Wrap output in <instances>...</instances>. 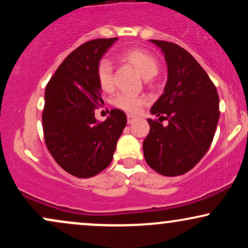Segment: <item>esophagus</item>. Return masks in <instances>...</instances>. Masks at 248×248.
Here are the masks:
<instances>
[{
	"label": "esophagus",
	"instance_id": "esophagus-1",
	"mask_svg": "<svg viewBox=\"0 0 248 248\" xmlns=\"http://www.w3.org/2000/svg\"><path fill=\"white\" fill-rule=\"evenodd\" d=\"M135 120H136V118H135V116H133V115H129V114L127 115V121H128V124H133V122L135 121Z\"/></svg>",
	"mask_w": 248,
	"mask_h": 248
}]
</instances>
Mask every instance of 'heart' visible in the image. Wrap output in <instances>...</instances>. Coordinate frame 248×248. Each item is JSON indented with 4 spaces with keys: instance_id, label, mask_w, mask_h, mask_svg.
<instances>
[{
    "instance_id": "b5f03b06",
    "label": "heart",
    "mask_w": 248,
    "mask_h": 248,
    "mask_svg": "<svg viewBox=\"0 0 248 248\" xmlns=\"http://www.w3.org/2000/svg\"><path fill=\"white\" fill-rule=\"evenodd\" d=\"M121 57L124 61L132 64L144 78H153L157 75L160 65L157 59L152 53L141 49H128L121 53ZM96 80L99 86L104 92H110L114 87L113 80V66L109 59L102 58L96 65L95 70ZM113 106L129 114H135L140 110V108L146 104V99L142 96H136L128 93H118L112 99Z\"/></svg>"
}]
</instances>
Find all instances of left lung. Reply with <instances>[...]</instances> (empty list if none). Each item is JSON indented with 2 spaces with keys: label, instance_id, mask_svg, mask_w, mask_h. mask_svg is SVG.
Masks as SVG:
<instances>
[{
  "label": "left lung",
  "instance_id": "8db88e82",
  "mask_svg": "<svg viewBox=\"0 0 248 248\" xmlns=\"http://www.w3.org/2000/svg\"><path fill=\"white\" fill-rule=\"evenodd\" d=\"M163 52L168 66L164 92L153 105L143 155L164 176L191 170L211 146L219 120V96L211 79L193 57L177 44L150 39ZM168 120V126L160 124Z\"/></svg>",
  "mask_w": 248,
  "mask_h": 248
}]
</instances>
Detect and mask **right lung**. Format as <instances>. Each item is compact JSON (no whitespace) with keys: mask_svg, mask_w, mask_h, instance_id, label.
I'll return each mask as SVG.
<instances>
[{"mask_svg":"<svg viewBox=\"0 0 248 248\" xmlns=\"http://www.w3.org/2000/svg\"><path fill=\"white\" fill-rule=\"evenodd\" d=\"M118 38L86 42L65 58L45 88L42 120L45 144L57 163L70 175L88 178L109 166L116 142L127 124L120 109L96 121L101 88L96 65Z\"/></svg>","mask_w":248,"mask_h":248,"instance_id":"1","label":"right lung"}]
</instances>
